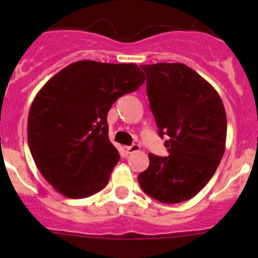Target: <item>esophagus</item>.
<instances>
[{
    "instance_id": "34e87169",
    "label": "esophagus",
    "mask_w": 258,
    "mask_h": 258,
    "mask_svg": "<svg viewBox=\"0 0 258 258\" xmlns=\"http://www.w3.org/2000/svg\"><path fill=\"white\" fill-rule=\"evenodd\" d=\"M140 146L139 145H132V146H127L126 147V151H127V153H134V152H137V151H140Z\"/></svg>"
}]
</instances>
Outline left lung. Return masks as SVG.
<instances>
[{"mask_svg": "<svg viewBox=\"0 0 258 258\" xmlns=\"http://www.w3.org/2000/svg\"><path fill=\"white\" fill-rule=\"evenodd\" d=\"M147 96L168 157L148 153L139 175L144 192L163 204L196 196L217 170L226 148L227 118L217 91L183 63L141 64Z\"/></svg>", "mask_w": 258, "mask_h": 258, "instance_id": "1", "label": "left lung"}]
</instances>
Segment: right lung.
I'll use <instances>...</instances> for the list:
<instances>
[{
	"label": "right lung",
	"mask_w": 258,
	"mask_h": 258,
	"mask_svg": "<svg viewBox=\"0 0 258 258\" xmlns=\"http://www.w3.org/2000/svg\"><path fill=\"white\" fill-rule=\"evenodd\" d=\"M146 77L135 63L74 62L45 83L31 105L27 140L41 175L70 199L102 189L119 160L108 140L114 101Z\"/></svg>",
	"instance_id": "obj_1"
}]
</instances>
